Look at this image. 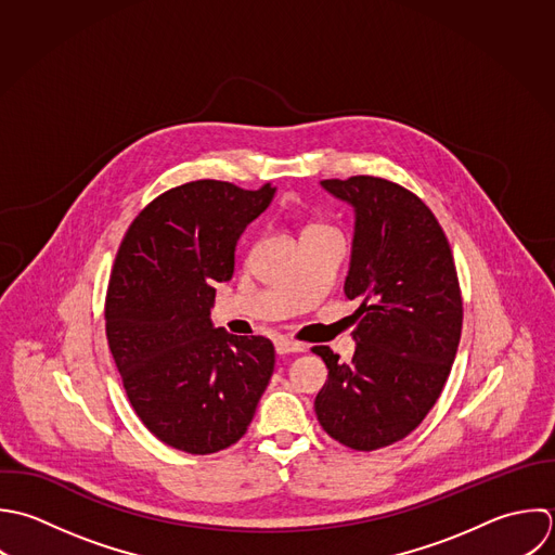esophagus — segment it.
<instances>
[{
	"label": "esophagus",
	"instance_id": "esophagus-1",
	"mask_svg": "<svg viewBox=\"0 0 555 555\" xmlns=\"http://www.w3.org/2000/svg\"><path fill=\"white\" fill-rule=\"evenodd\" d=\"M274 348L279 354H289V352H305V344H298V341H292V339H285V337H279L274 341Z\"/></svg>",
	"mask_w": 555,
	"mask_h": 555
}]
</instances>
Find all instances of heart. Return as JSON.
Masks as SVG:
<instances>
[{"instance_id":"b5f03b06","label":"heart","mask_w":555,"mask_h":555,"mask_svg":"<svg viewBox=\"0 0 555 555\" xmlns=\"http://www.w3.org/2000/svg\"><path fill=\"white\" fill-rule=\"evenodd\" d=\"M315 229H328V227H324V224H311V227H307V231H315Z\"/></svg>"}]
</instances>
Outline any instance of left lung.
Listing matches in <instances>:
<instances>
[{
    "label": "left lung",
    "mask_w": 555,
    "mask_h": 555,
    "mask_svg": "<svg viewBox=\"0 0 555 555\" xmlns=\"http://www.w3.org/2000/svg\"><path fill=\"white\" fill-rule=\"evenodd\" d=\"M322 188L354 207L344 292L359 309L350 363L313 348L328 367L315 415L341 446L372 452L411 435L439 400L461 341L463 296L450 242L420 196L370 175Z\"/></svg>",
    "instance_id": "8db88e82"
}]
</instances>
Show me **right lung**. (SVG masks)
Segmentation results:
<instances>
[{
	"label": "right lung",
	"instance_id": "1",
	"mask_svg": "<svg viewBox=\"0 0 555 555\" xmlns=\"http://www.w3.org/2000/svg\"><path fill=\"white\" fill-rule=\"evenodd\" d=\"M274 192L190 181L151 201L120 242L105 296L109 352L135 415L175 450L237 443L274 372L270 339L229 335L209 318L211 285L231 281L237 240Z\"/></svg>",
	"mask_w": 555,
	"mask_h": 555
}]
</instances>
